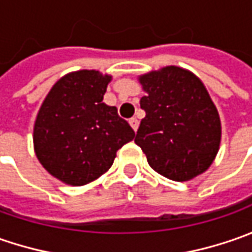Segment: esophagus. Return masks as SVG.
Here are the masks:
<instances>
[{
  "instance_id": "esophagus-1",
  "label": "esophagus",
  "mask_w": 252,
  "mask_h": 252,
  "mask_svg": "<svg viewBox=\"0 0 252 252\" xmlns=\"http://www.w3.org/2000/svg\"><path fill=\"white\" fill-rule=\"evenodd\" d=\"M129 123H130L131 129H133V130L134 131L137 130V127H139V121H137L136 118H131L130 121H129Z\"/></svg>"
}]
</instances>
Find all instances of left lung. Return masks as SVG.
<instances>
[{
    "instance_id": "obj_1",
    "label": "left lung",
    "mask_w": 252,
    "mask_h": 252,
    "mask_svg": "<svg viewBox=\"0 0 252 252\" xmlns=\"http://www.w3.org/2000/svg\"><path fill=\"white\" fill-rule=\"evenodd\" d=\"M146 95V116L134 143L149 165L172 181H190L203 174L218 156L221 123L206 87L192 71L178 65L139 75Z\"/></svg>"
}]
</instances>
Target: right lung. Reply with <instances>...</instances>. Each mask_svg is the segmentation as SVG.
<instances>
[{
	"label": "right lung",
	"instance_id": "add662e5",
	"mask_svg": "<svg viewBox=\"0 0 252 252\" xmlns=\"http://www.w3.org/2000/svg\"><path fill=\"white\" fill-rule=\"evenodd\" d=\"M112 75L96 70L65 74L52 87L33 125L34 154L67 185L83 187L111 168L116 151L134 139L129 123L103 102Z\"/></svg>",
	"mask_w": 252,
	"mask_h": 252
}]
</instances>
